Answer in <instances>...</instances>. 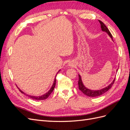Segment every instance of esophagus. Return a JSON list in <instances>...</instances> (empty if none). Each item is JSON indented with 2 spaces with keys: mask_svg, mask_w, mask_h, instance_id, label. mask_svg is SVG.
Masks as SVG:
<instances>
[{
  "mask_svg": "<svg viewBox=\"0 0 130 130\" xmlns=\"http://www.w3.org/2000/svg\"><path fill=\"white\" fill-rule=\"evenodd\" d=\"M69 66H70V67H72V66H73V64H72V63H70L69 64Z\"/></svg>",
  "mask_w": 130,
  "mask_h": 130,
  "instance_id": "obj_1",
  "label": "esophagus"
}]
</instances>
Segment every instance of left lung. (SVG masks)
I'll use <instances>...</instances> for the list:
<instances>
[{
    "mask_svg": "<svg viewBox=\"0 0 130 130\" xmlns=\"http://www.w3.org/2000/svg\"><path fill=\"white\" fill-rule=\"evenodd\" d=\"M99 22L100 23L101 30L104 31V32H105L107 33L109 35V37L111 38L112 41H113L112 35H111V32H110L109 30L108 29L107 27H106V26L101 21H99ZM117 70H118V69H117ZM115 78L113 80V81L108 86H107V87H106L104 88H102V89H100L99 90H92V89H89L86 87H85V85L83 84V82H82L81 75L80 74H78V88H79V89L82 93H83L84 94H85L86 95H87L88 96H89V97L99 96L100 95H101L102 94H104L107 91H108V90L111 88L113 84H114V82H115Z\"/></svg>",
    "mask_w": 130,
    "mask_h": 130,
    "instance_id": "8db88e82",
    "label": "left lung"
}]
</instances>
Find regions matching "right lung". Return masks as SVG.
I'll return each mask as SVG.
<instances>
[{"instance_id": "obj_1", "label": "right lung", "mask_w": 130, "mask_h": 130, "mask_svg": "<svg viewBox=\"0 0 130 130\" xmlns=\"http://www.w3.org/2000/svg\"><path fill=\"white\" fill-rule=\"evenodd\" d=\"M60 70H59V71L57 72V73H58L60 71ZM57 74L56 75L55 78H54V82H53V85L52 86V87H51L50 89L48 90V92L45 93V94H43V95H40V96H35V95H29V94H26L25 92H23L21 89H19V88H18H18L19 90H20V92H21L22 93H23V94H24V95H26L27 96H29V98H31V99H34V100H45V99H47V98H48V96L50 95V94L53 92V91L54 88H55V87L56 82V75H57Z\"/></svg>"}]
</instances>
